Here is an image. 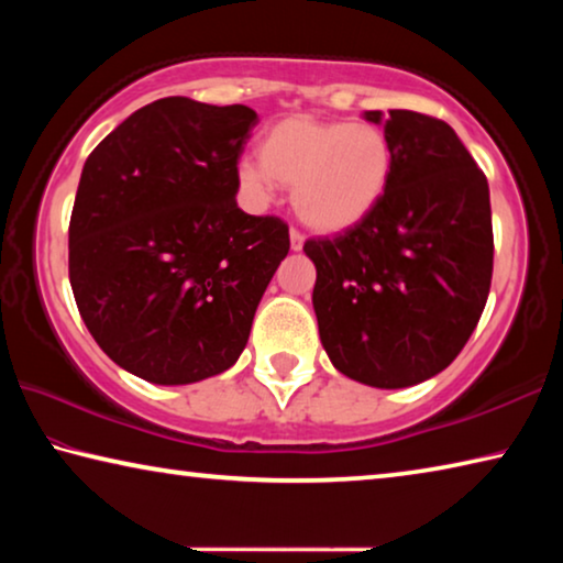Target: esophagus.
I'll return each instance as SVG.
<instances>
[{"label":"esophagus","mask_w":563,"mask_h":563,"mask_svg":"<svg viewBox=\"0 0 563 563\" xmlns=\"http://www.w3.org/2000/svg\"><path fill=\"white\" fill-rule=\"evenodd\" d=\"M302 245H305V238L298 233V231H290V251H302Z\"/></svg>","instance_id":"esophagus-1"}]
</instances>
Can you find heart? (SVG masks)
Wrapping results in <instances>:
<instances>
[{"mask_svg": "<svg viewBox=\"0 0 563 563\" xmlns=\"http://www.w3.org/2000/svg\"><path fill=\"white\" fill-rule=\"evenodd\" d=\"M258 158L238 164V184L253 201H268L275 184L292 188V208L318 233L360 225L383 203L395 148L377 123L288 117L265 131Z\"/></svg>", "mask_w": 563, "mask_h": 563, "instance_id": "b5f03b06", "label": "heart"}]
</instances>
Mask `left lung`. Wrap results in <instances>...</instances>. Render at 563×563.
<instances>
[{
  "instance_id": "1",
  "label": "left lung",
  "mask_w": 563,
  "mask_h": 563,
  "mask_svg": "<svg viewBox=\"0 0 563 563\" xmlns=\"http://www.w3.org/2000/svg\"><path fill=\"white\" fill-rule=\"evenodd\" d=\"M385 126L395 170L360 225L305 243L316 263L320 342L355 383L402 389L460 355L492 285L487 176L450 123L417 111H365Z\"/></svg>"
}]
</instances>
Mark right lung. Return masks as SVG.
<instances>
[{
	"instance_id": "1",
	"label": "right lung",
	"mask_w": 563,
	"mask_h": 563,
	"mask_svg": "<svg viewBox=\"0 0 563 563\" xmlns=\"http://www.w3.org/2000/svg\"><path fill=\"white\" fill-rule=\"evenodd\" d=\"M258 113L186 97L133 111L91 151L69 223L81 320L154 385L221 375L290 251L288 225L238 208V158Z\"/></svg>"
}]
</instances>
